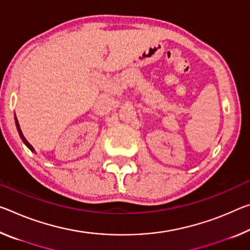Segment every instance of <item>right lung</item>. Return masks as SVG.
<instances>
[{
	"mask_svg": "<svg viewBox=\"0 0 250 250\" xmlns=\"http://www.w3.org/2000/svg\"><path fill=\"white\" fill-rule=\"evenodd\" d=\"M14 119H15V125H17V129H18V132H19V136H20V138H21L22 139V141H23V144H24L27 148H29L31 151L32 152H35V150H34V148L32 146H31L29 142H27V140L25 139L24 138V136H23V133H22V131H21V128H20V125H19V121H18V119H17V116H14Z\"/></svg>",
	"mask_w": 250,
	"mask_h": 250,
	"instance_id": "add662e5",
	"label": "right lung"
}]
</instances>
